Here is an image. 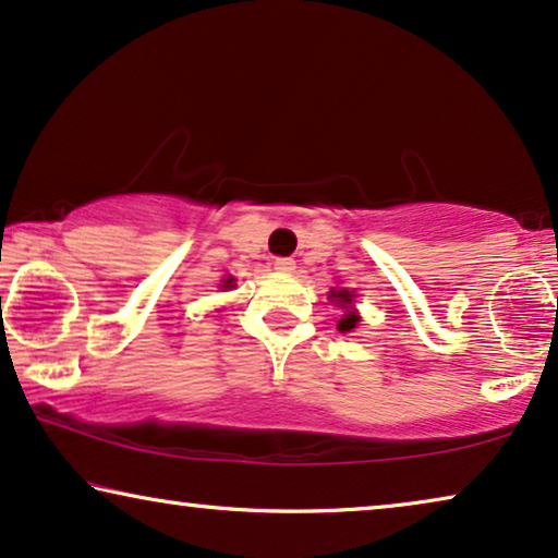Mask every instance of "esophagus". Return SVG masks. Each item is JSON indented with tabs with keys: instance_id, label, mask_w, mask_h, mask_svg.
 I'll list each match as a JSON object with an SVG mask.
<instances>
[{
	"instance_id": "1",
	"label": "esophagus",
	"mask_w": 558,
	"mask_h": 558,
	"mask_svg": "<svg viewBox=\"0 0 558 558\" xmlns=\"http://www.w3.org/2000/svg\"><path fill=\"white\" fill-rule=\"evenodd\" d=\"M276 270L293 272L295 270V260H293V257H276Z\"/></svg>"
}]
</instances>
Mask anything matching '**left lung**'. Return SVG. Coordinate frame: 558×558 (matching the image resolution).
Returning <instances> with one entry per match:
<instances>
[{
  "label": "left lung",
  "mask_w": 558,
  "mask_h": 558,
  "mask_svg": "<svg viewBox=\"0 0 558 558\" xmlns=\"http://www.w3.org/2000/svg\"><path fill=\"white\" fill-rule=\"evenodd\" d=\"M328 298H331V301L343 311V316H341L339 324H336V328H339L341 333L354 331V328L359 326V320H361V316L354 308V293H349V290L343 288V290H331V295H328Z\"/></svg>",
  "instance_id": "left-lung-1"
}]
</instances>
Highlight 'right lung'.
Returning <instances> with one entry per match:
<instances>
[{"mask_svg": "<svg viewBox=\"0 0 558 558\" xmlns=\"http://www.w3.org/2000/svg\"><path fill=\"white\" fill-rule=\"evenodd\" d=\"M222 290H232L234 288V278H225L222 286H219Z\"/></svg>", "mask_w": 558, "mask_h": 558, "instance_id": "right-lung-1", "label": "right lung"}]
</instances>
